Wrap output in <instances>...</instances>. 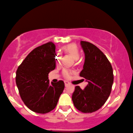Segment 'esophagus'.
<instances>
[{"label": "esophagus", "instance_id": "1", "mask_svg": "<svg viewBox=\"0 0 133 133\" xmlns=\"http://www.w3.org/2000/svg\"><path fill=\"white\" fill-rule=\"evenodd\" d=\"M64 84H65V87H69V82H68V81H64Z\"/></svg>", "mask_w": 133, "mask_h": 133}]
</instances>
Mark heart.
Listing matches in <instances>:
<instances>
[{"mask_svg": "<svg viewBox=\"0 0 133 133\" xmlns=\"http://www.w3.org/2000/svg\"><path fill=\"white\" fill-rule=\"evenodd\" d=\"M62 50H63L64 53L70 55L74 59L78 60L79 57V52L76 45L74 44V43H71V44L65 45V46L62 47ZM61 58H62L61 54L59 53V52L57 53L55 56V62L57 63H59L61 60ZM70 74H71V72L68 71V70L65 69L63 71V75L65 78H69L70 76Z\"/></svg>", "mask_w": 133, "mask_h": 133, "instance_id": "obj_1", "label": "heart"}]
</instances>
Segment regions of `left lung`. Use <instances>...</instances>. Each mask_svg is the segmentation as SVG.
<instances>
[{
    "mask_svg": "<svg viewBox=\"0 0 133 133\" xmlns=\"http://www.w3.org/2000/svg\"><path fill=\"white\" fill-rule=\"evenodd\" d=\"M80 45L84 53V62L79 76L88 84L83 90L76 86L72 100L79 111L91 113L100 109L110 95L113 69L107 57L95 45L84 41Z\"/></svg>",
    "mask_w": 133,
    "mask_h": 133,
    "instance_id": "obj_1",
    "label": "left lung"
}]
</instances>
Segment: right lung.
Returning a JSON list of instances; mask_svg holds the SVG:
<instances>
[{"label":"right lung","instance_id":"right-lung-1","mask_svg":"<svg viewBox=\"0 0 133 133\" xmlns=\"http://www.w3.org/2000/svg\"><path fill=\"white\" fill-rule=\"evenodd\" d=\"M55 45L49 42L35 48L16 71V83L24 104L32 111L46 114L55 109L64 83H50L48 74L55 68Z\"/></svg>","mask_w":133,"mask_h":133}]
</instances>
